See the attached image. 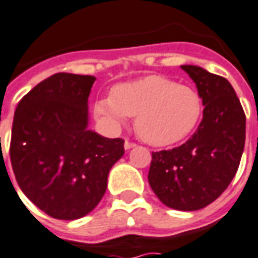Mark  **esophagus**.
I'll return each instance as SVG.
<instances>
[{"mask_svg": "<svg viewBox=\"0 0 258 258\" xmlns=\"http://www.w3.org/2000/svg\"><path fill=\"white\" fill-rule=\"evenodd\" d=\"M137 147V144H134V142H130V141H125L124 142V148L125 149H131V148Z\"/></svg>", "mask_w": 258, "mask_h": 258, "instance_id": "obj_1", "label": "esophagus"}]
</instances>
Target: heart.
<instances>
[{
  "label": "heart",
  "instance_id": "b5f03b06",
  "mask_svg": "<svg viewBox=\"0 0 258 258\" xmlns=\"http://www.w3.org/2000/svg\"><path fill=\"white\" fill-rule=\"evenodd\" d=\"M93 113L110 131L121 128L135 116V131L142 141L167 147L187 138L203 114V100L196 89L163 75L121 82L110 96L95 100Z\"/></svg>",
  "mask_w": 258,
  "mask_h": 258
}]
</instances>
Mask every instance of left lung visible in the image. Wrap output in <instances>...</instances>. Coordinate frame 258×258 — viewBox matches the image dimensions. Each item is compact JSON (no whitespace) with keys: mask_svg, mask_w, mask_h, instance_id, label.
<instances>
[{"mask_svg":"<svg viewBox=\"0 0 258 258\" xmlns=\"http://www.w3.org/2000/svg\"><path fill=\"white\" fill-rule=\"evenodd\" d=\"M196 82L204 111L183 145L152 152L148 181L163 204L197 211L215 201L235 177L246 140V116L229 81L197 66H181Z\"/></svg>","mask_w":258,"mask_h":258,"instance_id":"obj_1","label":"left lung"}]
</instances>
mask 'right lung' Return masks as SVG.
<instances>
[{
    "instance_id": "obj_1",
    "label": "right lung",
    "mask_w": 258,
    "mask_h": 258,
    "mask_svg": "<svg viewBox=\"0 0 258 258\" xmlns=\"http://www.w3.org/2000/svg\"><path fill=\"white\" fill-rule=\"evenodd\" d=\"M95 77L54 74L26 93L14 116L11 163L23 194L55 219L88 215L106 192L121 138L88 130Z\"/></svg>"
}]
</instances>
